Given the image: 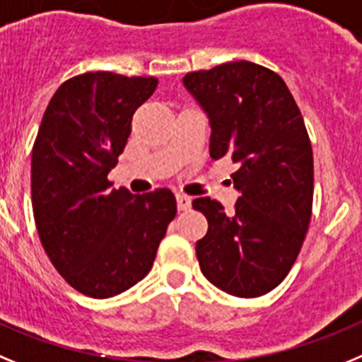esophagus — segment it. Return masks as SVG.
Here are the masks:
<instances>
[{"instance_id": "obj_1", "label": "esophagus", "mask_w": 362, "mask_h": 362, "mask_svg": "<svg viewBox=\"0 0 362 362\" xmlns=\"http://www.w3.org/2000/svg\"><path fill=\"white\" fill-rule=\"evenodd\" d=\"M177 206H178V209H180V211H187V209L191 207V199L187 197V194L178 193L177 194Z\"/></svg>"}]
</instances>
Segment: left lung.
I'll list each match as a JSON object with an SVG mask.
<instances>
[{
  "instance_id": "obj_1",
  "label": "left lung",
  "mask_w": 362,
  "mask_h": 362,
  "mask_svg": "<svg viewBox=\"0 0 362 362\" xmlns=\"http://www.w3.org/2000/svg\"><path fill=\"white\" fill-rule=\"evenodd\" d=\"M182 83L209 120L211 158L238 165L233 213L209 197L193 200L209 224L197 242L200 269L226 293L260 297L286 279L312 218L306 125L284 80L262 65L229 62L187 72Z\"/></svg>"
}]
</instances>
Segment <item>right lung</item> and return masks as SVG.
Masks as SVG:
<instances>
[{
	"instance_id": "1",
	"label": "right lung",
	"mask_w": 362,
	"mask_h": 362,
	"mask_svg": "<svg viewBox=\"0 0 362 362\" xmlns=\"http://www.w3.org/2000/svg\"><path fill=\"white\" fill-rule=\"evenodd\" d=\"M158 80L86 72L59 86L33 149L37 235L50 262L80 293L115 297L153 268L177 215L169 189H112L107 175L124 153L138 107Z\"/></svg>"
}]
</instances>
